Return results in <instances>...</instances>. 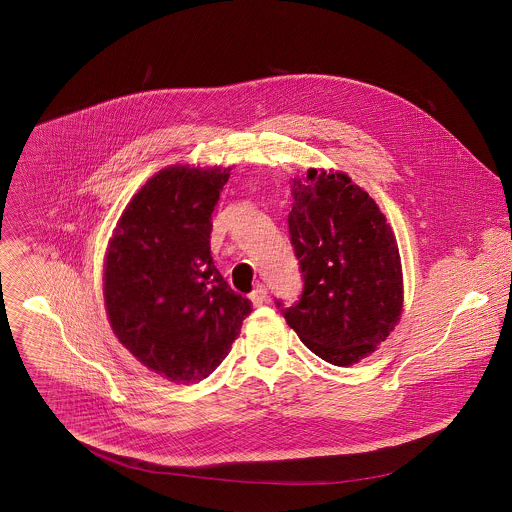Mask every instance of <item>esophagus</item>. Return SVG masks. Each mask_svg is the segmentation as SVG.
Wrapping results in <instances>:
<instances>
[{
	"instance_id": "obj_1",
	"label": "esophagus",
	"mask_w": 512,
	"mask_h": 512,
	"mask_svg": "<svg viewBox=\"0 0 512 512\" xmlns=\"http://www.w3.org/2000/svg\"><path fill=\"white\" fill-rule=\"evenodd\" d=\"M250 299H252V303L258 307V305H262V303H266L268 301V290H266V286H262V284H258L252 293H250Z\"/></svg>"
}]
</instances>
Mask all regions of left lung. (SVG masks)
<instances>
[{"mask_svg":"<svg viewBox=\"0 0 512 512\" xmlns=\"http://www.w3.org/2000/svg\"><path fill=\"white\" fill-rule=\"evenodd\" d=\"M288 226L303 290L290 307L278 299L301 343L337 366L359 363L402 313L396 238L368 193L345 173L309 169L293 179Z\"/></svg>","mask_w":512,"mask_h":512,"instance_id":"8db88e82","label":"left lung"}]
</instances>
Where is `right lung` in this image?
<instances>
[{
    "label": "right lung",
    "mask_w": 512,
    "mask_h": 512,
    "mask_svg": "<svg viewBox=\"0 0 512 512\" xmlns=\"http://www.w3.org/2000/svg\"><path fill=\"white\" fill-rule=\"evenodd\" d=\"M230 167L171 165L134 195L110 240L104 299L118 341L147 368L197 382L224 361L252 311L211 256Z\"/></svg>",
    "instance_id": "1"
}]
</instances>
